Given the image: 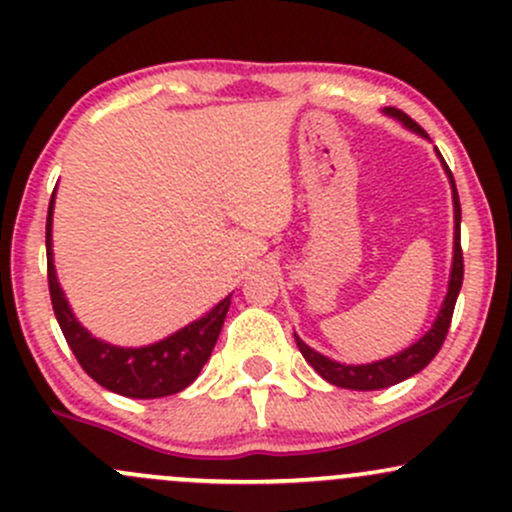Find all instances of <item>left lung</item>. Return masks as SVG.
I'll return each mask as SVG.
<instances>
[{"label": "left lung", "instance_id": "left-lung-1", "mask_svg": "<svg viewBox=\"0 0 512 512\" xmlns=\"http://www.w3.org/2000/svg\"><path fill=\"white\" fill-rule=\"evenodd\" d=\"M386 114L396 116L398 121L406 123L408 128H413L415 133L420 136H428L423 128L415 123L411 116L403 114L401 109L396 106H389ZM442 157V155H440ZM445 162V157H442ZM445 170L449 174V182H452V199H454V262H452V274H449V289L445 296V303L440 308V316H437L435 325L423 335L415 345L403 350L401 355H393L389 359H381V362H372V364H340L333 362V359L323 357L320 352L311 350L301 338H296V345H299L301 355L306 357V362L311 364L316 372L323 376L325 381H330L333 386H340V389H355V391H376V389H386V386L398 384V381L408 379V376L418 374L420 369H425L428 364L435 359L437 352H440L442 342H445L447 333H449V323H452V313H454V303H457L459 289H462V279H464V255H462V206H459V194H457V184H454L452 170L447 167Z\"/></svg>", "mask_w": 512, "mask_h": 512}]
</instances>
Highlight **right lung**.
<instances>
[{
    "label": "right lung",
    "instance_id": "obj_1",
    "mask_svg": "<svg viewBox=\"0 0 512 512\" xmlns=\"http://www.w3.org/2000/svg\"><path fill=\"white\" fill-rule=\"evenodd\" d=\"M50 216H53V199H50L46 221L48 289L55 318H58L60 330H63L67 345H70L80 367L99 386L128 398H160L187 389L199 376L206 359L211 357L213 345L221 335L223 320H226L230 296H226L201 320H194L184 330L150 347H138V350L128 347V350H123V347L106 345V342L92 338L77 323L70 306H67L63 289H60L58 277H55L53 252H50Z\"/></svg>",
    "mask_w": 512,
    "mask_h": 512
}]
</instances>
